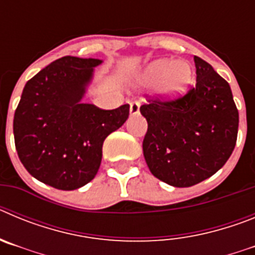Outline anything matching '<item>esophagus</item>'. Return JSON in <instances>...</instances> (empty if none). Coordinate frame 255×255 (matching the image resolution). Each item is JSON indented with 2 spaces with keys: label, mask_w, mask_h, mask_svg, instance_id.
Segmentation results:
<instances>
[{
  "label": "esophagus",
  "mask_w": 255,
  "mask_h": 255,
  "mask_svg": "<svg viewBox=\"0 0 255 255\" xmlns=\"http://www.w3.org/2000/svg\"><path fill=\"white\" fill-rule=\"evenodd\" d=\"M139 110H140V103H139V102H131V103H130V115H131V116L138 115Z\"/></svg>",
  "instance_id": "obj_1"
}]
</instances>
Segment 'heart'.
<instances>
[{
	"label": "heart",
	"mask_w": 255,
	"mask_h": 255,
	"mask_svg": "<svg viewBox=\"0 0 255 255\" xmlns=\"http://www.w3.org/2000/svg\"><path fill=\"white\" fill-rule=\"evenodd\" d=\"M194 69L186 61L159 58L152 61L136 76V88L155 85V94L167 102L180 100L185 96L194 83Z\"/></svg>",
	"instance_id": "obj_1"
}]
</instances>
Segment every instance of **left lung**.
Wrapping results in <instances>:
<instances>
[{"label":"left lung","instance_id":"8db88e82","mask_svg":"<svg viewBox=\"0 0 255 255\" xmlns=\"http://www.w3.org/2000/svg\"><path fill=\"white\" fill-rule=\"evenodd\" d=\"M197 85L172 102L140 107L148 123L144 158L153 176L189 188L215 175L236 144L239 112L229 83L194 56Z\"/></svg>","mask_w":255,"mask_h":255}]
</instances>
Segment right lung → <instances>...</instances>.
Returning a JSON list of instances; mask_svg holds the SVG:
<instances>
[{
	"instance_id": "add662e5",
	"label": "right lung",
	"mask_w": 255,
	"mask_h": 255,
	"mask_svg": "<svg viewBox=\"0 0 255 255\" xmlns=\"http://www.w3.org/2000/svg\"><path fill=\"white\" fill-rule=\"evenodd\" d=\"M103 60L66 56L40 70L22 89L13 116L15 147L31 176L75 190L94 179L105 139L129 117V105L101 110L83 98Z\"/></svg>"
}]
</instances>
